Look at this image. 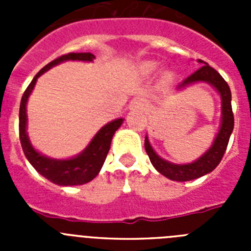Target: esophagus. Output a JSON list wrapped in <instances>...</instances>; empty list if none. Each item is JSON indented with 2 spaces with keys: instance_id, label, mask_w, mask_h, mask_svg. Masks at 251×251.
<instances>
[{
  "instance_id": "1",
  "label": "esophagus",
  "mask_w": 251,
  "mask_h": 251,
  "mask_svg": "<svg viewBox=\"0 0 251 251\" xmlns=\"http://www.w3.org/2000/svg\"><path fill=\"white\" fill-rule=\"evenodd\" d=\"M146 104L143 100H136L132 104V110H145Z\"/></svg>"
}]
</instances>
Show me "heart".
Masks as SVG:
<instances>
[{
    "instance_id": "1",
    "label": "heart",
    "mask_w": 251,
    "mask_h": 251,
    "mask_svg": "<svg viewBox=\"0 0 251 251\" xmlns=\"http://www.w3.org/2000/svg\"><path fill=\"white\" fill-rule=\"evenodd\" d=\"M156 64L152 63V61H146V63H142L141 65H139V73H141L142 75H145V76H148V75H152L153 73L156 72ZM162 79L165 81H168L171 79V75L168 74V73H166V74H163Z\"/></svg>"
}]
</instances>
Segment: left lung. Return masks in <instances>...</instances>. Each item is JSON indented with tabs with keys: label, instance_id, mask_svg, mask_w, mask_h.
Wrapping results in <instances>:
<instances>
[{
	"label": "left lung",
	"instance_id": "obj_1",
	"mask_svg": "<svg viewBox=\"0 0 251 251\" xmlns=\"http://www.w3.org/2000/svg\"><path fill=\"white\" fill-rule=\"evenodd\" d=\"M197 63L201 64L199 70L186 77L182 83H179L176 90L185 89L186 86L192 85L196 83H207L215 88L221 99V122L220 128L212 142L211 147L208 148L202 156L195 159L191 163H172V162L163 159L153 150L150 143V139L146 136L145 139V148L148 157L151 159V163L153 167L158 171L159 174L163 175L167 178L172 181H178V182H185V181H191V179L199 178L205 175L210 174L217 165L220 163L225 153L227 143H229L230 136H231L232 129H234V114H232L231 108V92L224 77L215 70L214 68L208 65L207 63L202 60H197Z\"/></svg>",
	"mask_w": 251,
	"mask_h": 251
}]
</instances>
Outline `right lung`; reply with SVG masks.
Segmentation results:
<instances>
[{
  "label": "right lung",
  "instance_id": "obj_1",
  "mask_svg": "<svg viewBox=\"0 0 251 251\" xmlns=\"http://www.w3.org/2000/svg\"><path fill=\"white\" fill-rule=\"evenodd\" d=\"M95 59L92 52H70L52 60L51 63L44 66L32 79L27 89L22 95L21 104H20V141H21L22 151L25 153L26 158L28 159L32 167L39 172L41 176L48 178L55 185L59 186H76L84 185L90 182L93 178L97 177L99 171L104 165L106 154L109 152L112 138L115 130L123 124V118L114 119L106 123L100 128L92 138L90 143L81 151L79 154L72 158L57 159L45 156L39 151L35 150L32 143L30 142L27 134V114H26V105H27L28 97L31 95L35 88L37 79L49 69L56 66L64 61L69 60H77V61H93Z\"/></svg>",
  "mask_w": 251,
  "mask_h": 251
}]
</instances>
